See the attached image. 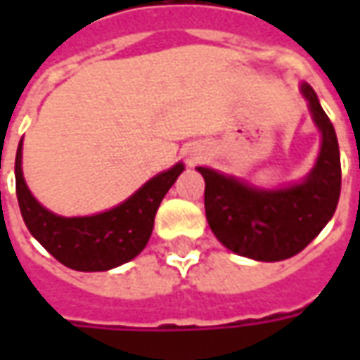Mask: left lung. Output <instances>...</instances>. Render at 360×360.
<instances>
[{"instance_id": "8db88e82", "label": "left lung", "mask_w": 360, "mask_h": 360, "mask_svg": "<svg viewBox=\"0 0 360 360\" xmlns=\"http://www.w3.org/2000/svg\"><path fill=\"white\" fill-rule=\"evenodd\" d=\"M302 94L322 131L320 156L301 185L260 191L233 177L196 167L202 173L204 208L218 241L237 255L278 262L301 252L332 219L341 191V162L332 121L304 82Z\"/></svg>"}]
</instances>
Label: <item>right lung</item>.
<instances>
[{"label": "right lung", "instance_id": "obj_1", "mask_svg": "<svg viewBox=\"0 0 360 360\" xmlns=\"http://www.w3.org/2000/svg\"><path fill=\"white\" fill-rule=\"evenodd\" d=\"M20 150L22 142H19L15 158V183L28 231L51 257L79 271L111 270L133 260L148 243L162 198L183 172V164L173 165L108 212L86 218H61L46 210L30 195L22 179Z\"/></svg>", "mask_w": 360, "mask_h": 360}]
</instances>
